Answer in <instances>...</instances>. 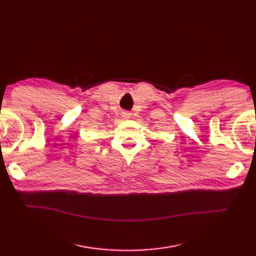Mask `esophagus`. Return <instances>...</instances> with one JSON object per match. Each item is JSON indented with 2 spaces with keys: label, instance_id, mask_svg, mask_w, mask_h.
Instances as JSON below:
<instances>
[{
  "label": "esophagus",
  "instance_id": "obj_1",
  "mask_svg": "<svg viewBox=\"0 0 256 256\" xmlns=\"http://www.w3.org/2000/svg\"><path fill=\"white\" fill-rule=\"evenodd\" d=\"M124 118H130V114L129 113H124Z\"/></svg>",
  "mask_w": 256,
  "mask_h": 256
}]
</instances>
